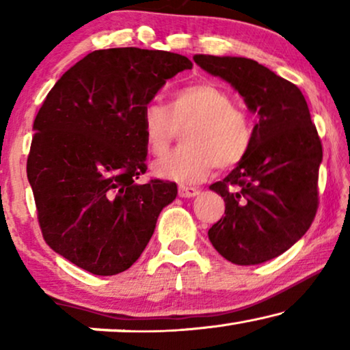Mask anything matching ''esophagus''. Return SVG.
I'll use <instances>...</instances> for the list:
<instances>
[{
  "label": "esophagus",
  "mask_w": 350,
  "mask_h": 350,
  "mask_svg": "<svg viewBox=\"0 0 350 350\" xmlns=\"http://www.w3.org/2000/svg\"><path fill=\"white\" fill-rule=\"evenodd\" d=\"M178 196H180V198H185V199L196 198V196H199V189L191 188V186H180Z\"/></svg>",
  "instance_id": "esophagus-1"
}]
</instances>
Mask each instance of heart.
<instances>
[{"mask_svg":"<svg viewBox=\"0 0 350 350\" xmlns=\"http://www.w3.org/2000/svg\"><path fill=\"white\" fill-rule=\"evenodd\" d=\"M185 126V145L152 165L162 180L199 183L215 164L221 169L239 164L252 146L247 113L234 107L231 95L213 83L186 85L172 95L169 107L151 102L142 111L143 140L154 156L164 154Z\"/></svg>","mask_w":350,"mask_h":350,"instance_id":"b5f03b06","label":"heart"}]
</instances>
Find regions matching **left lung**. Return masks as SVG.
<instances>
[{
	"mask_svg": "<svg viewBox=\"0 0 350 350\" xmlns=\"http://www.w3.org/2000/svg\"><path fill=\"white\" fill-rule=\"evenodd\" d=\"M194 62L231 84L258 114L247 156L210 185L226 210L208 239L234 265H261L295 245L312 224L322 143L304 95L290 81L245 57L194 55Z\"/></svg>",
	"mask_w": 350,
	"mask_h": 350,
	"instance_id": "1",
	"label": "left lung"
}]
</instances>
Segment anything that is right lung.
Segmentation results:
<instances>
[{
    "instance_id": "right-lung-1",
    "label": "right lung",
    "mask_w": 350,
    "mask_h": 350,
    "mask_svg": "<svg viewBox=\"0 0 350 350\" xmlns=\"http://www.w3.org/2000/svg\"><path fill=\"white\" fill-rule=\"evenodd\" d=\"M188 57L114 47L94 51L57 81L33 122L27 176L42 237L95 275L129 269L145 250L172 181L137 183L146 172L142 111Z\"/></svg>"
}]
</instances>
